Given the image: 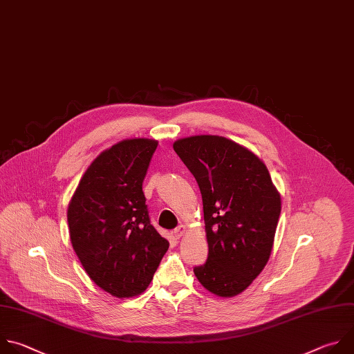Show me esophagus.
Segmentation results:
<instances>
[{
  "mask_svg": "<svg viewBox=\"0 0 354 354\" xmlns=\"http://www.w3.org/2000/svg\"><path fill=\"white\" fill-rule=\"evenodd\" d=\"M185 232H187V227H185L184 225H180L177 229H174L173 233H174V237H176V239H180L181 236L185 234Z\"/></svg>",
  "mask_w": 354,
  "mask_h": 354,
  "instance_id": "1",
  "label": "esophagus"
}]
</instances>
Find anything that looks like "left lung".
Returning <instances> with one entry per match:
<instances>
[{
  "instance_id": "obj_1",
  "label": "left lung",
  "mask_w": 354,
  "mask_h": 354,
  "mask_svg": "<svg viewBox=\"0 0 354 354\" xmlns=\"http://www.w3.org/2000/svg\"><path fill=\"white\" fill-rule=\"evenodd\" d=\"M176 153L194 174L202 195L207 261L194 273L219 297L244 292L269 261L281 209L265 163L219 135L177 139Z\"/></svg>"
}]
</instances>
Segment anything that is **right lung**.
Segmentation results:
<instances>
[{"instance_id": "obj_1", "label": "right lung", "mask_w": 354, "mask_h": 354, "mask_svg": "<svg viewBox=\"0 0 354 354\" xmlns=\"http://www.w3.org/2000/svg\"><path fill=\"white\" fill-rule=\"evenodd\" d=\"M156 139H124L84 173L66 218L69 239L95 283L117 299L147 290L169 250L151 225L142 183Z\"/></svg>"}]
</instances>
